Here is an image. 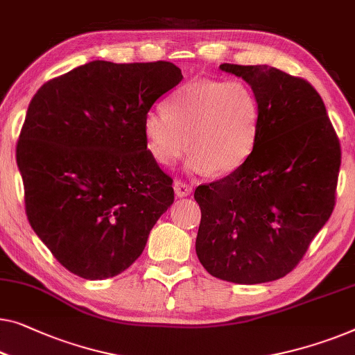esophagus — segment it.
Returning <instances> with one entry per match:
<instances>
[{"mask_svg": "<svg viewBox=\"0 0 355 355\" xmlns=\"http://www.w3.org/2000/svg\"><path fill=\"white\" fill-rule=\"evenodd\" d=\"M174 193H176V197H187L192 193V186L184 181H176L174 182Z\"/></svg>", "mask_w": 355, "mask_h": 355, "instance_id": "34e87169", "label": "esophagus"}]
</instances>
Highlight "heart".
<instances>
[{
    "mask_svg": "<svg viewBox=\"0 0 355 355\" xmlns=\"http://www.w3.org/2000/svg\"><path fill=\"white\" fill-rule=\"evenodd\" d=\"M261 104L243 80H195L144 118V135L152 157L171 165L192 150L193 173L229 174L248 160L258 141Z\"/></svg>",
    "mask_w": 355,
    "mask_h": 355,
    "instance_id": "b5f03b06",
    "label": "heart"
}]
</instances>
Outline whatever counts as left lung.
<instances>
[{"label":"left lung","instance_id":"8db88e82","mask_svg":"<svg viewBox=\"0 0 355 355\" xmlns=\"http://www.w3.org/2000/svg\"><path fill=\"white\" fill-rule=\"evenodd\" d=\"M258 94V141L229 176L198 186L195 250L213 277L254 285L300 264L333 213L341 146L309 81L267 65L223 64Z\"/></svg>","mask_w":355,"mask_h":355}]
</instances>
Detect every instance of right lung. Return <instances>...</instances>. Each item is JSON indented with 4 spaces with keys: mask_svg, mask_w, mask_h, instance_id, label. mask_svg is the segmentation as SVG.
I'll list each match as a JSON object with an SVG mask.
<instances>
[{
    "mask_svg": "<svg viewBox=\"0 0 355 355\" xmlns=\"http://www.w3.org/2000/svg\"><path fill=\"white\" fill-rule=\"evenodd\" d=\"M181 80L165 60H92L33 96L15 148L25 213L71 274H121L174 202L171 176L147 148L144 118Z\"/></svg>",
    "mask_w": 355,
    "mask_h": 355,
    "instance_id": "right-lung-1",
    "label": "right lung"
}]
</instances>
